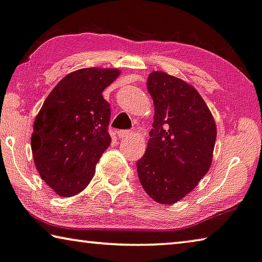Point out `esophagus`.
Masks as SVG:
<instances>
[{
    "label": "esophagus",
    "mask_w": 262,
    "mask_h": 262,
    "mask_svg": "<svg viewBox=\"0 0 262 262\" xmlns=\"http://www.w3.org/2000/svg\"><path fill=\"white\" fill-rule=\"evenodd\" d=\"M118 134H119L120 139H127V138H130L134 133H133L132 130H120Z\"/></svg>",
    "instance_id": "obj_1"
}]
</instances>
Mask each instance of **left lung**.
I'll list each match as a JSON object with an SVG mask.
<instances>
[{"label": "left lung", "instance_id": "obj_1", "mask_svg": "<svg viewBox=\"0 0 262 262\" xmlns=\"http://www.w3.org/2000/svg\"><path fill=\"white\" fill-rule=\"evenodd\" d=\"M147 89L153 97L154 123L146 153L136 162L139 180L154 201L173 205L210 168L216 124L188 82L155 70L148 75Z\"/></svg>", "mask_w": 262, "mask_h": 262}]
</instances>
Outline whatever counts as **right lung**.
Masks as SVG:
<instances>
[{
    "label": "right lung",
    "mask_w": 262,
    "mask_h": 262,
    "mask_svg": "<svg viewBox=\"0 0 262 262\" xmlns=\"http://www.w3.org/2000/svg\"><path fill=\"white\" fill-rule=\"evenodd\" d=\"M116 68H82L64 76L34 121L31 150L38 174L57 195L79 194L112 142L109 103L102 92L120 75Z\"/></svg>",
    "instance_id": "1"
}]
</instances>
